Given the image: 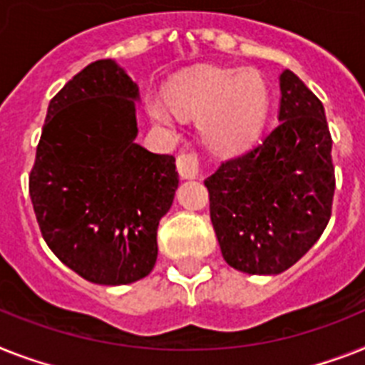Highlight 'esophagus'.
Instances as JSON below:
<instances>
[{
	"label": "esophagus",
	"mask_w": 365,
	"mask_h": 365,
	"mask_svg": "<svg viewBox=\"0 0 365 365\" xmlns=\"http://www.w3.org/2000/svg\"><path fill=\"white\" fill-rule=\"evenodd\" d=\"M177 171L182 179H197L200 177V162L195 153H180L177 156Z\"/></svg>",
	"instance_id": "34e87169"
}]
</instances>
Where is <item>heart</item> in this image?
<instances>
[{
    "instance_id": "1",
    "label": "heart",
    "mask_w": 365,
    "mask_h": 365,
    "mask_svg": "<svg viewBox=\"0 0 365 365\" xmlns=\"http://www.w3.org/2000/svg\"><path fill=\"white\" fill-rule=\"evenodd\" d=\"M165 98L150 96L147 111L162 126L173 111L200 119L203 143L218 155H235L255 140L269 110V86L255 71L205 68L168 87Z\"/></svg>"
}]
</instances>
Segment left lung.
Listing matches in <instances>:
<instances>
[{
    "instance_id": "1",
    "label": "left lung",
    "mask_w": 365,
    "mask_h": 365,
    "mask_svg": "<svg viewBox=\"0 0 365 365\" xmlns=\"http://www.w3.org/2000/svg\"><path fill=\"white\" fill-rule=\"evenodd\" d=\"M278 125L205 179L225 263L246 274L293 267L332 212V138L323 102L291 71L279 74Z\"/></svg>"
}]
</instances>
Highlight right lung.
I'll return each instance as SVG.
<instances>
[{"mask_svg":"<svg viewBox=\"0 0 365 365\" xmlns=\"http://www.w3.org/2000/svg\"><path fill=\"white\" fill-rule=\"evenodd\" d=\"M138 83L113 59L87 65L50 101L29 175L42 239L98 285L145 278L179 186L175 158L135 143Z\"/></svg>","mask_w":365,"mask_h":365,"instance_id":"1","label":"right lung"}]
</instances>
